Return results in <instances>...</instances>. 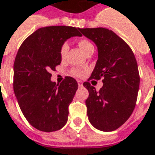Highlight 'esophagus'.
Instances as JSON below:
<instances>
[{"label": "esophagus", "instance_id": "obj_1", "mask_svg": "<svg viewBox=\"0 0 155 155\" xmlns=\"http://www.w3.org/2000/svg\"><path fill=\"white\" fill-rule=\"evenodd\" d=\"M77 82H78V85H79L80 87H81V86L83 85V82H82L81 81H78Z\"/></svg>", "mask_w": 155, "mask_h": 155}]
</instances>
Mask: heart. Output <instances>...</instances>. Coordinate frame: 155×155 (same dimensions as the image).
<instances>
[{
	"label": "heart",
	"instance_id": "obj_1",
	"mask_svg": "<svg viewBox=\"0 0 155 155\" xmlns=\"http://www.w3.org/2000/svg\"><path fill=\"white\" fill-rule=\"evenodd\" d=\"M79 46L81 48V50L84 52V53H86L88 51L89 49L91 48H94V46L93 44L87 39H81L80 40L79 42ZM68 50H69V44L67 42H64L60 47V49H59V53H60V56L61 58H65L67 53H68ZM84 70L82 69H79V68H74V69H72L71 70V74L74 75V76H77V77H81L84 74Z\"/></svg>",
	"mask_w": 155,
	"mask_h": 155
}]
</instances>
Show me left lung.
I'll use <instances>...</instances> for the list:
<instances>
[{"instance_id":"obj_1","label":"left lung","mask_w":155,"mask_h":155,"mask_svg":"<svg viewBox=\"0 0 155 155\" xmlns=\"http://www.w3.org/2000/svg\"><path fill=\"white\" fill-rule=\"evenodd\" d=\"M92 40L98 49V59L88 81L85 101L89 121L96 129L111 132L123 125L136 105L140 77L138 64L131 48L111 30L104 28H80ZM103 79L99 90L91 86L90 79Z\"/></svg>"}]
</instances>
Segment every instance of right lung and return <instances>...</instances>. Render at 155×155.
I'll use <instances>...</instances> for the list:
<instances>
[{
	"mask_svg": "<svg viewBox=\"0 0 155 155\" xmlns=\"http://www.w3.org/2000/svg\"><path fill=\"white\" fill-rule=\"evenodd\" d=\"M79 30L66 26L41 28L18 49L13 66L14 92L24 117L38 130L49 133L66 124L77 81L66 76L58 85L50 80V71L61 63L59 49L63 43L71 37L81 36Z\"/></svg>",
	"mask_w": 155,
	"mask_h": 155,
	"instance_id": "obj_1",
	"label": "right lung"
}]
</instances>
